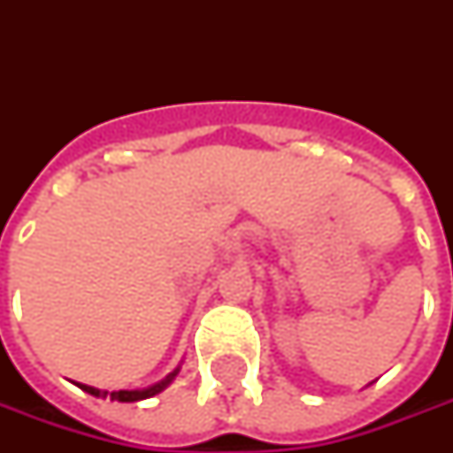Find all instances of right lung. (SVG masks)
Segmentation results:
<instances>
[{
    "instance_id": "add662e5",
    "label": "right lung",
    "mask_w": 453,
    "mask_h": 453,
    "mask_svg": "<svg viewBox=\"0 0 453 453\" xmlns=\"http://www.w3.org/2000/svg\"><path fill=\"white\" fill-rule=\"evenodd\" d=\"M175 373H178V371H175ZM175 373H170L165 381L155 383V386H150V388H142V391H112V394H110V391H100V388H95V386H85V383H80V388H82V391H87V394H92V396H102V398L110 396L112 401L130 403V401H142V398H150V396H155V394H160L165 386L175 379Z\"/></svg>"
}]
</instances>
